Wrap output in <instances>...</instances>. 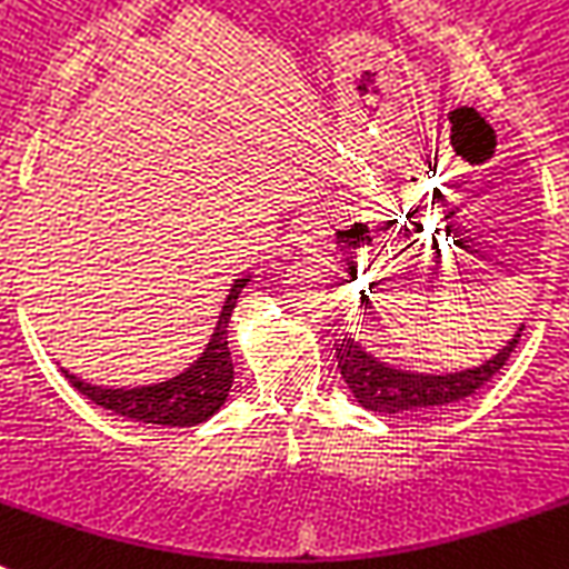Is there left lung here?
I'll list each match as a JSON object with an SVG mask.
<instances>
[{"mask_svg": "<svg viewBox=\"0 0 569 569\" xmlns=\"http://www.w3.org/2000/svg\"><path fill=\"white\" fill-rule=\"evenodd\" d=\"M520 332H523V327H518L512 341L506 343L498 356H491L486 365L460 370V373L433 376L396 370V367L365 352V347L356 338H341L336 343V358L347 388L361 408L379 410V413H422V410L451 408V405L477 393L486 381L495 379L518 347Z\"/></svg>", "mask_w": 569, "mask_h": 569, "instance_id": "obj_1", "label": "left lung"}]
</instances>
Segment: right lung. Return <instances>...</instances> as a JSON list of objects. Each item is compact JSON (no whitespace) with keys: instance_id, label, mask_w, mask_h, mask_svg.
<instances>
[{"instance_id":"1","label":"right lung","mask_w":569,"mask_h":569,"mask_svg":"<svg viewBox=\"0 0 569 569\" xmlns=\"http://www.w3.org/2000/svg\"><path fill=\"white\" fill-rule=\"evenodd\" d=\"M248 277L233 280L231 295L226 298V307L219 312L217 332L211 336L199 361L179 373L170 381H159L150 388H130V390H112V388H94L86 385L78 376L63 370L71 388L92 399L103 410H112L118 417L136 419L147 425H170V428H190L204 419H211L228 399L233 381V361L228 350V321H231L233 303L246 289Z\"/></svg>"}]
</instances>
